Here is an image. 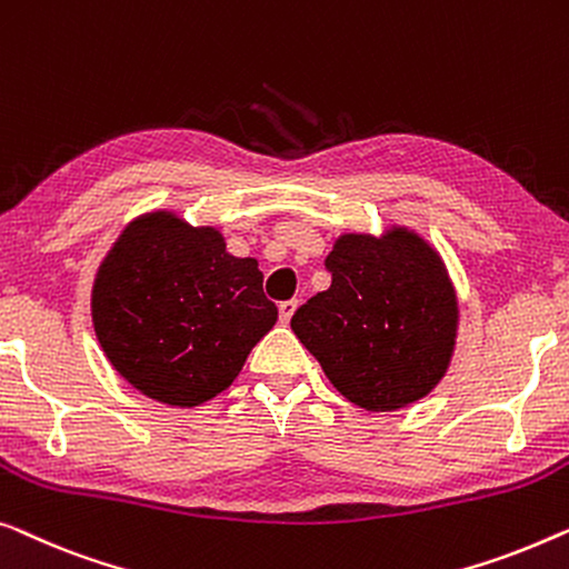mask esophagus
Segmentation results:
<instances>
[{"label": "esophagus", "mask_w": 569, "mask_h": 569, "mask_svg": "<svg viewBox=\"0 0 569 569\" xmlns=\"http://www.w3.org/2000/svg\"><path fill=\"white\" fill-rule=\"evenodd\" d=\"M295 310H298V300L279 302V320H282V323H290L292 316H295Z\"/></svg>", "instance_id": "esophagus-1"}]
</instances>
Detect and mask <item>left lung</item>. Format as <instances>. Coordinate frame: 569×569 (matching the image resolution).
I'll return each instance as SVG.
<instances>
[{"label": "left lung", "instance_id": "8db88e82", "mask_svg": "<svg viewBox=\"0 0 569 569\" xmlns=\"http://www.w3.org/2000/svg\"><path fill=\"white\" fill-rule=\"evenodd\" d=\"M331 287L300 305L292 331L353 406L387 413L447 375L459 302L439 251L416 230L343 233L326 257Z\"/></svg>", "mask_w": 569, "mask_h": 569}]
</instances>
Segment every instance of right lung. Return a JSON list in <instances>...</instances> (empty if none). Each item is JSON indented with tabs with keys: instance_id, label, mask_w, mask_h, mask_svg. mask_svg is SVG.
I'll return each instance as SVG.
<instances>
[{
	"instance_id": "1",
	"label": "right lung",
	"mask_w": 569,
	"mask_h": 569,
	"mask_svg": "<svg viewBox=\"0 0 569 569\" xmlns=\"http://www.w3.org/2000/svg\"><path fill=\"white\" fill-rule=\"evenodd\" d=\"M257 259L212 226L153 210L128 223L97 269L92 323L122 380L163 406L194 408L230 387L277 323Z\"/></svg>"
}]
</instances>
